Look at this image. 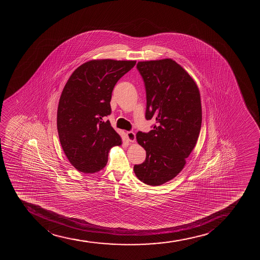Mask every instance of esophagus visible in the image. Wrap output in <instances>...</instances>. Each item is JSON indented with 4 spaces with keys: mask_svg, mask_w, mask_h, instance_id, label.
Wrapping results in <instances>:
<instances>
[{
    "mask_svg": "<svg viewBox=\"0 0 260 260\" xmlns=\"http://www.w3.org/2000/svg\"><path fill=\"white\" fill-rule=\"evenodd\" d=\"M126 138H127V140H128L130 142H132V143L135 142L136 136H135V134L134 132H127V133H126Z\"/></svg>",
    "mask_w": 260,
    "mask_h": 260,
    "instance_id": "34e87169",
    "label": "esophagus"
}]
</instances>
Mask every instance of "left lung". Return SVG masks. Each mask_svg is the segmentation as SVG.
Masks as SVG:
<instances>
[{
    "label": "left lung",
    "mask_w": 260,
    "mask_h": 260,
    "mask_svg": "<svg viewBox=\"0 0 260 260\" xmlns=\"http://www.w3.org/2000/svg\"><path fill=\"white\" fill-rule=\"evenodd\" d=\"M146 92V119H156L149 133L138 132L146 160L134 167L146 185H163L179 174L196 146L202 122L197 84L172 59L139 61Z\"/></svg>",
    "instance_id": "1"
}]
</instances>
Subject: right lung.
Masks as SVG:
<instances>
[{"mask_svg":"<svg viewBox=\"0 0 260 260\" xmlns=\"http://www.w3.org/2000/svg\"><path fill=\"white\" fill-rule=\"evenodd\" d=\"M136 60H92L75 69L67 81L57 110L60 145L72 166L93 173L104 168L113 146L122 144L109 120L115 84Z\"/></svg>","mask_w":260,"mask_h":260,"instance_id":"add662e5","label":"right lung"}]
</instances>
